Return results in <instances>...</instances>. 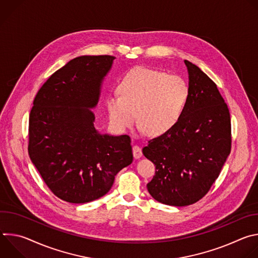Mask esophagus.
Listing matches in <instances>:
<instances>
[{
    "instance_id": "obj_1",
    "label": "esophagus",
    "mask_w": 258,
    "mask_h": 258,
    "mask_svg": "<svg viewBox=\"0 0 258 258\" xmlns=\"http://www.w3.org/2000/svg\"><path fill=\"white\" fill-rule=\"evenodd\" d=\"M133 154H134V157H135L136 159L140 158V157L142 156V150H141V147H139V146H137V145L133 146Z\"/></svg>"
}]
</instances>
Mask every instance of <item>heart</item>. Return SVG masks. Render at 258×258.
<instances>
[{"instance_id": "b5f03b06", "label": "heart", "mask_w": 258, "mask_h": 258, "mask_svg": "<svg viewBox=\"0 0 258 258\" xmlns=\"http://www.w3.org/2000/svg\"><path fill=\"white\" fill-rule=\"evenodd\" d=\"M117 89L119 94H110L106 99L110 124L125 132L138 117L144 130L153 136L163 135L177 123L191 94L182 78L146 67L128 71Z\"/></svg>"}]
</instances>
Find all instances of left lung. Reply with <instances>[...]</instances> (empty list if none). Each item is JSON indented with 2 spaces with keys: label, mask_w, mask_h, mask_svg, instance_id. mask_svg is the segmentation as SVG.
I'll return each instance as SVG.
<instances>
[{
  "label": "left lung",
  "mask_w": 258,
  "mask_h": 258,
  "mask_svg": "<svg viewBox=\"0 0 258 258\" xmlns=\"http://www.w3.org/2000/svg\"><path fill=\"white\" fill-rule=\"evenodd\" d=\"M189 71L190 99L167 133L148 141L143 154L156 167L147 183L160 203L187 206L202 199L218 177L232 148L231 115L214 82L195 64Z\"/></svg>",
  "instance_id": "1"
}]
</instances>
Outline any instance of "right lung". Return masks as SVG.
<instances>
[{
    "instance_id": "obj_1",
    "label": "right lung",
    "mask_w": 258,
    "mask_h": 258,
    "mask_svg": "<svg viewBox=\"0 0 258 258\" xmlns=\"http://www.w3.org/2000/svg\"><path fill=\"white\" fill-rule=\"evenodd\" d=\"M115 57L82 56L55 71L36 93L29 113L28 154L51 192L69 203L99 199L133 162L131 138L94 126L103 78Z\"/></svg>"
}]
</instances>
